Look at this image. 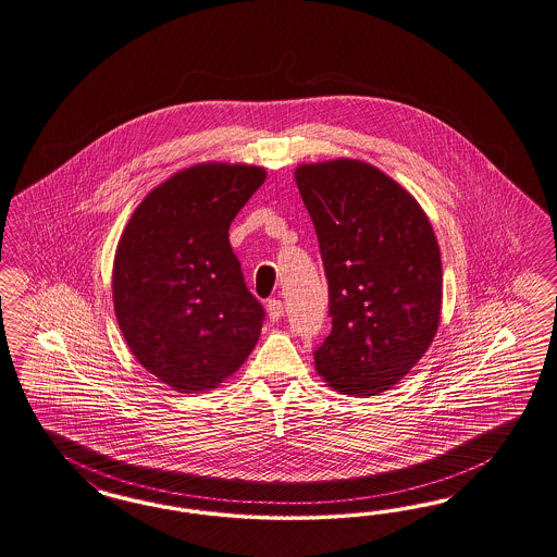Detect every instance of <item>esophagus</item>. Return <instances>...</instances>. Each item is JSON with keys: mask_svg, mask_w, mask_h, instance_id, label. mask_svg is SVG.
Wrapping results in <instances>:
<instances>
[{"mask_svg": "<svg viewBox=\"0 0 557 557\" xmlns=\"http://www.w3.org/2000/svg\"><path fill=\"white\" fill-rule=\"evenodd\" d=\"M268 314L271 321H280V319L284 317V302H282V300H277V298L269 300Z\"/></svg>", "mask_w": 557, "mask_h": 557, "instance_id": "obj_1", "label": "esophagus"}]
</instances>
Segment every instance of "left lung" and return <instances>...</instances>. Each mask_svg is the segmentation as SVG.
Segmentation results:
<instances>
[{
  "label": "left lung",
  "instance_id": "left-lung-1",
  "mask_svg": "<svg viewBox=\"0 0 557 557\" xmlns=\"http://www.w3.org/2000/svg\"><path fill=\"white\" fill-rule=\"evenodd\" d=\"M294 176L329 284L333 326L314 368L339 393H384L422 360L441 325L434 228L411 193L362 160L300 164Z\"/></svg>",
  "mask_w": 557,
  "mask_h": 557
}]
</instances>
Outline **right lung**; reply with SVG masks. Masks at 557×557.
Returning a JSON list of instances; mask_svg holds the SVG:
<instances>
[{
	"label": "right lung",
	"instance_id": "1",
	"mask_svg": "<svg viewBox=\"0 0 557 557\" xmlns=\"http://www.w3.org/2000/svg\"><path fill=\"white\" fill-rule=\"evenodd\" d=\"M252 164L201 162L153 187L119 238L116 323L135 360L178 393L218 388L261 335L228 228L265 183Z\"/></svg>",
	"mask_w": 557,
	"mask_h": 557
}]
</instances>
